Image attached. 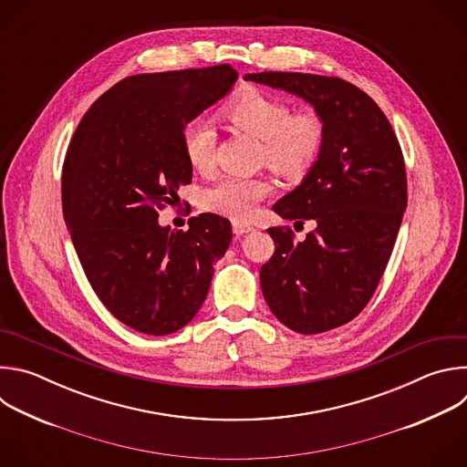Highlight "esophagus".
Listing matches in <instances>:
<instances>
[{
	"label": "esophagus",
	"instance_id": "1",
	"mask_svg": "<svg viewBox=\"0 0 467 467\" xmlns=\"http://www.w3.org/2000/svg\"><path fill=\"white\" fill-rule=\"evenodd\" d=\"M233 231H234V234H245V233H251L253 227L244 222H233Z\"/></svg>",
	"mask_w": 467,
	"mask_h": 467
}]
</instances>
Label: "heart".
Masks as SVG:
<instances>
[{
  "label": "heart",
  "mask_w": 467,
  "mask_h": 467,
  "mask_svg": "<svg viewBox=\"0 0 467 467\" xmlns=\"http://www.w3.org/2000/svg\"><path fill=\"white\" fill-rule=\"evenodd\" d=\"M231 127L262 140V159L275 171L299 177L316 162L323 144V123L314 112L290 114V107L254 88H247L220 110ZM214 132L203 119L190 121L182 130V150L192 168L211 164ZM272 186L262 179L222 175L203 192V207L236 222L251 218Z\"/></svg>",
  "instance_id": "1"
}]
</instances>
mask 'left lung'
<instances>
[{
	"label": "left lung",
	"mask_w": 467,
	"mask_h": 467,
	"mask_svg": "<svg viewBox=\"0 0 467 467\" xmlns=\"http://www.w3.org/2000/svg\"><path fill=\"white\" fill-rule=\"evenodd\" d=\"M306 101L323 144L303 181L274 205L285 220H314L303 242L268 229L275 253L260 268L274 316L299 335L337 328L371 299L407 211V173L395 132L379 105L337 78L296 72L245 74Z\"/></svg>",
	"instance_id": "1"
}]
</instances>
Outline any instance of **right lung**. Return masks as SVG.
I'll list each match as a JSON object with an SVG mask.
<instances>
[{"label": "right lung", "mask_w": 467, "mask_h": 467, "mask_svg": "<svg viewBox=\"0 0 467 467\" xmlns=\"http://www.w3.org/2000/svg\"><path fill=\"white\" fill-rule=\"evenodd\" d=\"M236 79L229 64L127 78L88 109L66 153L62 213L87 279L114 317L144 335L193 319L231 244V222L218 214L190 218L182 233L161 225L159 209L192 181L184 127Z\"/></svg>", "instance_id": "1"}]
</instances>
